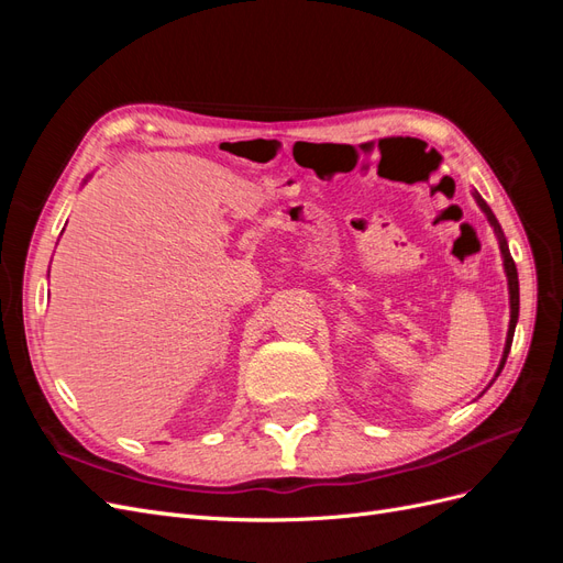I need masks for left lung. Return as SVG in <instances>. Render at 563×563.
Returning <instances> with one entry per match:
<instances>
[{
    "mask_svg": "<svg viewBox=\"0 0 563 563\" xmlns=\"http://www.w3.org/2000/svg\"><path fill=\"white\" fill-rule=\"evenodd\" d=\"M474 197H476V203H479V207H482V211L486 213L488 223L493 225V230H496V234H498L500 253H503V263H505V272H507V286H509V329H507V340H505L503 362H500L498 373H496V378H498V376H500V371H503V366H505V362H507L509 347H512V338H515L517 319H519V277H517V265H515V261H512V255H509V249H507V242H505V236H503V230H500V225H498L496 216H493V211L488 209V203H486L479 195H474ZM496 378H493V380H496Z\"/></svg>",
    "mask_w": 563,
    "mask_h": 563,
    "instance_id": "8db88e82",
    "label": "left lung"
}]
</instances>
